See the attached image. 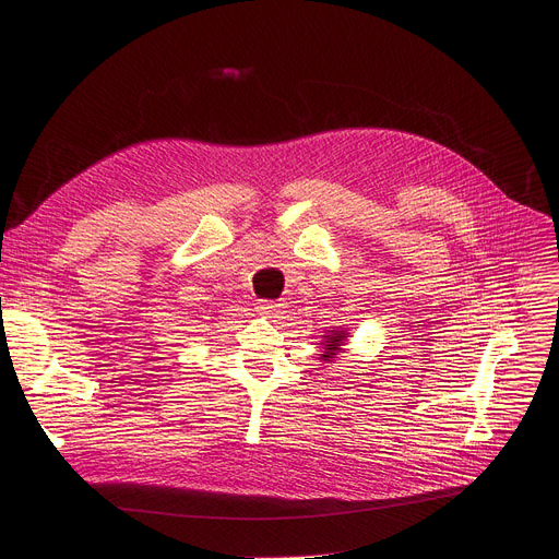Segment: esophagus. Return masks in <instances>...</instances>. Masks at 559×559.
Masks as SVG:
<instances>
[{
    "label": "esophagus",
    "mask_w": 559,
    "mask_h": 559,
    "mask_svg": "<svg viewBox=\"0 0 559 559\" xmlns=\"http://www.w3.org/2000/svg\"><path fill=\"white\" fill-rule=\"evenodd\" d=\"M278 307H281V305H276L274 300H259V302H257V309H259V313H265V316L274 313Z\"/></svg>",
    "instance_id": "34e87169"
}]
</instances>
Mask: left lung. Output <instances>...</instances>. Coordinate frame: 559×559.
<instances>
[{
	"label": "left lung",
	"instance_id": "8db88e82",
	"mask_svg": "<svg viewBox=\"0 0 559 559\" xmlns=\"http://www.w3.org/2000/svg\"><path fill=\"white\" fill-rule=\"evenodd\" d=\"M332 334L330 336H323L325 343L323 345V354H321V360L323 362H334L338 358V354H343L345 345H347V332L345 330H330Z\"/></svg>",
	"mask_w": 559,
	"mask_h": 559
}]
</instances>
